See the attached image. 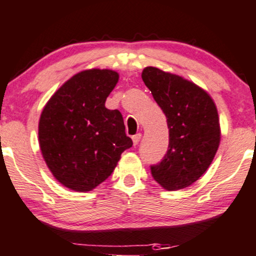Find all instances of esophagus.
Listing matches in <instances>:
<instances>
[{
  "instance_id": "1",
  "label": "esophagus",
  "mask_w": 256,
  "mask_h": 256,
  "mask_svg": "<svg viewBox=\"0 0 256 256\" xmlns=\"http://www.w3.org/2000/svg\"><path fill=\"white\" fill-rule=\"evenodd\" d=\"M140 138H142V134H140V133L136 134V136H132V140H133V144H134V146H136V145H138V144H139V142H140Z\"/></svg>"
}]
</instances>
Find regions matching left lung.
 <instances>
[{
  "label": "left lung",
  "instance_id": "obj_1",
  "mask_svg": "<svg viewBox=\"0 0 256 256\" xmlns=\"http://www.w3.org/2000/svg\"><path fill=\"white\" fill-rule=\"evenodd\" d=\"M142 78L168 127L167 152L151 164V174L164 189H183L204 174L218 149L216 106L208 92L180 76L146 67Z\"/></svg>",
  "mask_w": 256,
  "mask_h": 256
}]
</instances>
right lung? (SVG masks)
Returning a JSON list of instances; mask_svg holds the SVG:
<instances>
[{
  "label": "right lung",
  "mask_w": 256,
  "mask_h": 256,
  "mask_svg": "<svg viewBox=\"0 0 256 256\" xmlns=\"http://www.w3.org/2000/svg\"><path fill=\"white\" fill-rule=\"evenodd\" d=\"M118 82L110 70H84L52 95L39 122L40 149L60 183L89 192L111 176L133 145L118 110L105 107Z\"/></svg>",
  "instance_id": "right-lung-1"
}]
</instances>
